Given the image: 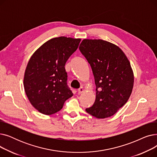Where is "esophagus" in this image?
I'll use <instances>...</instances> for the list:
<instances>
[{
    "instance_id": "1",
    "label": "esophagus",
    "mask_w": 157,
    "mask_h": 157,
    "mask_svg": "<svg viewBox=\"0 0 157 157\" xmlns=\"http://www.w3.org/2000/svg\"><path fill=\"white\" fill-rule=\"evenodd\" d=\"M83 91H84V89H83V87H81V88H79L78 90V92L79 94H81Z\"/></svg>"
}]
</instances>
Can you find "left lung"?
Wrapping results in <instances>:
<instances>
[{
    "label": "left lung",
    "mask_w": 157,
    "mask_h": 157,
    "mask_svg": "<svg viewBox=\"0 0 157 157\" xmlns=\"http://www.w3.org/2000/svg\"><path fill=\"white\" fill-rule=\"evenodd\" d=\"M91 66L96 98L86 111L97 118L110 117L126 104L134 74L127 57L117 46L101 39H83L79 47Z\"/></svg>",
    "instance_id": "8db88e82"
}]
</instances>
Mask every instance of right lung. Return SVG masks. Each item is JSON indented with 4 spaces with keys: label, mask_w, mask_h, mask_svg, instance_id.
Masks as SVG:
<instances>
[{
    "label": "right lung",
    "mask_w": 157,
    "mask_h": 157,
    "mask_svg": "<svg viewBox=\"0 0 157 157\" xmlns=\"http://www.w3.org/2000/svg\"><path fill=\"white\" fill-rule=\"evenodd\" d=\"M80 41V39L55 37L43 44L31 56L23 85L29 101L40 113H56L73 95L67 85L65 65Z\"/></svg>",
    "instance_id": "right-lung-1"
}]
</instances>
